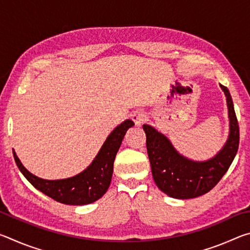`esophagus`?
<instances>
[{
  "label": "esophagus",
  "mask_w": 250,
  "mask_h": 250,
  "mask_svg": "<svg viewBox=\"0 0 250 250\" xmlns=\"http://www.w3.org/2000/svg\"><path fill=\"white\" fill-rule=\"evenodd\" d=\"M131 119L133 120V122L137 125H141L143 121L146 120V116L143 115L142 112H134L132 116H131Z\"/></svg>",
  "instance_id": "1"
}]
</instances>
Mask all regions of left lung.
Instances as JSON below:
<instances>
[{"mask_svg": "<svg viewBox=\"0 0 250 250\" xmlns=\"http://www.w3.org/2000/svg\"><path fill=\"white\" fill-rule=\"evenodd\" d=\"M225 92L229 112L230 133L221 152L206 162H194L177 153L171 142L149 125H143L152 175L158 188L167 195L188 200L209 192L229 168L239 146V125L234 104L227 87Z\"/></svg>", "mask_w": 250, "mask_h": 250, "instance_id": "obj_1", "label": "left lung"}]
</instances>
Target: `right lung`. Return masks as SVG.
I'll return each mask as SVG.
<instances>
[{
  "instance_id": "1",
  "label": "right lung",
  "mask_w": 250,
  "mask_h": 250,
  "mask_svg": "<svg viewBox=\"0 0 250 250\" xmlns=\"http://www.w3.org/2000/svg\"><path fill=\"white\" fill-rule=\"evenodd\" d=\"M134 125L125 120L110 133L99 153L88 168L70 179L47 181L29 173L13 152L16 166L34 188L56 202L68 205H84L95 202L107 192L113 172V161L126 130Z\"/></svg>"
}]
</instances>
